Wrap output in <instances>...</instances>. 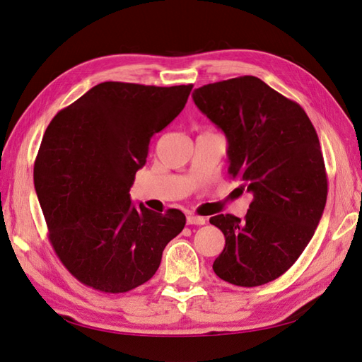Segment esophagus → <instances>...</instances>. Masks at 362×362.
Segmentation results:
<instances>
[{
	"label": "esophagus",
	"mask_w": 362,
	"mask_h": 362,
	"mask_svg": "<svg viewBox=\"0 0 362 362\" xmlns=\"http://www.w3.org/2000/svg\"><path fill=\"white\" fill-rule=\"evenodd\" d=\"M205 217L196 216V214H189L187 216V225H205Z\"/></svg>",
	"instance_id": "obj_1"
}]
</instances>
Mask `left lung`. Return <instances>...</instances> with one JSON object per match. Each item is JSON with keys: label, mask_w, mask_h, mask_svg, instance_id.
Here are the masks:
<instances>
[{"label": "left lung", "mask_w": 362, "mask_h": 362, "mask_svg": "<svg viewBox=\"0 0 362 362\" xmlns=\"http://www.w3.org/2000/svg\"><path fill=\"white\" fill-rule=\"evenodd\" d=\"M192 96L226 137L229 175L254 196L245 221L210 218L225 235L213 270L234 286H262L294 264L322 218L327 180L319 137L299 104L257 76L206 84Z\"/></svg>", "instance_id": "1"}]
</instances>
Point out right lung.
<instances>
[{"label": "right lung", "mask_w": 362, "mask_h": 362, "mask_svg": "<svg viewBox=\"0 0 362 362\" xmlns=\"http://www.w3.org/2000/svg\"><path fill=\"white\" fill-rule=\"evenodd\" d=\"M189 86L105 81L48 125L35 189L60 261L83 284L125 293L149 281L185 225L180 210L156 213L131 201L149 141L184 108Z\"/></svg>", "instance_id": "right-lung-1"}]
</instances>
